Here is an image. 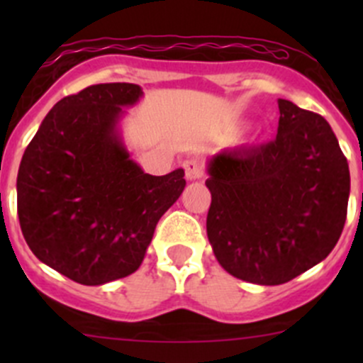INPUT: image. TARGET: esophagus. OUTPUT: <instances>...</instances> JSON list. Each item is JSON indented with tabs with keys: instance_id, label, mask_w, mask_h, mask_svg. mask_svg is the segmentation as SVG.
Returning a JSON list of instances; mask_svg holds the SVG:
<instances>
[{
	"instance_id": "1",
	"label": "esophagus",
	"mask_w": 363,
	"mask_h": 363,
	"mask_svg": "<svg viewBox=\"0 0 363 363\" xmlns=\"http://www.w3.org/2000/svg\"><path fill=\"white\" fill-rule=\"evenodd\" d=\"M186 172V179L188 181H196V179H202L203 177V170H202V164H200L199 160L195 158H189L182 163Z\"/></svg>"
}]
</instances>
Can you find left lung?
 Returning <instances> with one entry per match:
<instances>
[{
	"mask_svg": "<svg viewBox=\"0 0 363 363\" xmlns=\"http://www.w3.org/2000/svg\"><path fill=\"white\" fill-rule=\"evenodd\" d=\"M276 140L207 161V237L219 265L262 286L323 262L346 221L350 168L330 124L277 100Z\"/></svg>",
	"mask_w": 363,
	"mask_h": 363,
	"instance_id": "obj_1",
	"label": "left lung"
}]
</instances>
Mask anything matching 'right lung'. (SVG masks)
I'll return each mask as SVG.
<instances>
[{"label": "right lung", "mask_w": 363, "mask_h": 363, "mask_svg": "<svg viewBox=\"0 0 363 363\" xmlns=\"http://www.w3.org/2000/svg\"><path fill=\"white\" fill-rule=\"evenodd\" d=\"M142 96L137 84L113 82L63 98L21 161L17 212L29 250L86 286L133 274L186 188L182 168L145 174L124 144V108Z\"/></svg>", "instance_id": "right-lung-1"}]
</instances>
